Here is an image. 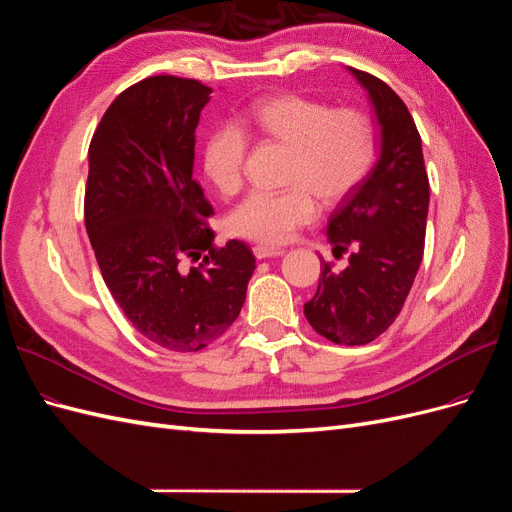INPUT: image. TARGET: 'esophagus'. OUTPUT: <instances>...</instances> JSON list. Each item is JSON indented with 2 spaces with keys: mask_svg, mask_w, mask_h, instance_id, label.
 <instances>
[{
  "mask_svg": "<svg viewBox=\"0 0 512 512\" xmlns=\"http://www.w3.org/2000/svg\"><path fill=\"white\" fill-rule=\"evenodd\" d=\"M253 253H255V257H257V259H270V257H280V255H285V251H283V249H272V246H261V244H257V246H255Z\"/></svg>",
  "mask_w": 512,
  "mask_h": 512,
  "instance_id": "obj_1",
  "label": "esophagus"
}]
</instances>
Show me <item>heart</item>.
Masks as SVG:
<instances>
[{"label":"heart","instance_id":"1","mask_svg":"<svg viewBox=\"0 0 512 512\" xmlns=\"http://www.w3.org/2000/svg\"><path fill=\"white\" fill-rule=\"evenodd\" d=\"M240 124L289 146L287 183L293 185L278 193L253 191L229 212V229L246 240L272 246L289 242L300 227L317 219L315 195L325 204H338L364 183L374 166V127L355 108L334 110L306 95L278 93L253 102ZM241 128L223 123L204 142V174L225 195L242 185L249 136Z\"/></svg>","mask_w":512,"mask_h":512}]
</instances>
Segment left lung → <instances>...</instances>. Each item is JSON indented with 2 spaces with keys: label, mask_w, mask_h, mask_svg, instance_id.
I'll return each instance as SVG.
<instances>
[{
  "label": "left lung",
  "mask_w": 512,
  "mask_h": 512,
  "mask_svg": "<svg viewBox=\"0 0 512 512\" xmlns=\"http://www.w3.org/2000/svg\"><path fill=\"white\" fill-rule=\"evenodd\" d=\"M349 72L370 95L381 127V155L327 223L334 255L349 251V266L334 272L321 261L319 287L304 304V315L323 338L359 346L395 321L415 283L425 246L430 180L417 125L398 93L368 72Z\"/></svg>",
  "instance_id": "8db88e82"
}]
</instances>
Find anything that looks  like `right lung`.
Listing matches in <instances>:
<instances>
[{"label":"right lung","mask_w":512,"mask_h":512,"mask_svg":"<svg viewBox=\"0 0 512 512\" xmlns=\"http://www.w3.org/2000/svg\"><path fill=\"white\" fill-rule=\"evenodd\" d=\"M210 93L193 78H144L110 104L89 146L85 225L104 283L146 340L178 353L227 332L255 270L244 242L212 244L214 212L193 180ZM185 258L203 263L187 271Z\"/></svg>","instance_id":"right-lung-1"}]
</instances>
